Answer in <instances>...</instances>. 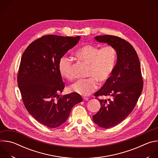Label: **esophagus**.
<instances>
[{
    "mask_svg": "<svg viewBox=\"0 0 158 158\" xmlns=\"http://www.w3.org/2000/svg\"><path fill=\"white\" fill-rule=\"evenodd\" d=\"M82 99H83V100H84V101H87V100L89 99V98H86V97H82Z\"/></svg>",
    "mask_w": 158,
    "mask_h": 158,
    "instance_id": "obj_1",
    "label": "esophagus"
}]
</instances>
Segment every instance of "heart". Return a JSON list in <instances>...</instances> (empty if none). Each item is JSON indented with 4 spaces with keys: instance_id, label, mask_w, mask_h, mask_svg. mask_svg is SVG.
Segmentation results:
<instances>
[{
    "instance_id": "obj_1",
    "label": "heart",
    "mask_w": 158,
    "mask_h": 158,
    "mask_svg": "<svg viewBox=\"0 0 158 158\" xmlns=\"http://www.w3.org/2000/svg\"><path fill=\"white\" fill-rule=\"evenodd\" d=\"M77 58L87 65V79H81L73 84L70 91L82 96H88L97 89L98 81L105 83L110 78L116 65L117 51L111 46L100 49L98 46L86 44L81 46L75 52ZM72 60L65 56L62 57L59 64L60 75L68 80L74 79L72 71Z\"/></svg>"
}]
</instances>
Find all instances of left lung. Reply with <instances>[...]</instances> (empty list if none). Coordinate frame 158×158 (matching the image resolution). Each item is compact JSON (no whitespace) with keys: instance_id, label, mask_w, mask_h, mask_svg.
Segmentation results:
<instances>
[{"instance_id":"1","label":"left lung","mask_w":158,"mask_h":158,"mask_svg":"<svg viewBox=\"0 0 158 158\" xmlns=\"http://www.w3.org/2000/svg\"><path fill=\"white\" fill-rule=\"evenodd\" d=\"M94 39L107 43L117 51V62L113 72L94 94L96 97L109 98L99 99L101 107L93 116L95 124L107 129L119 124L130 114L141 94L143 82L139 57L128 42L109 35L96 36Z\"/></svg>"}]
</instances>
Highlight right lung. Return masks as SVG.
Masks as SVG:
<instances>
[{"label":"right lung","mask_w":158,"mask_h":158,"mask_svg":"<svg viewBox=\"0 0 158 158\" xmlns=\"http://www.w3.org/2000/svg\"><path fill=\"white\" fill-rule=\"evenodd\" d=\"M80 39L44 35L32 42L22 54L17 76L22 101L29 114L48 127L62 125L74 106L82 101L76 93L58 95L64 88L59 61Z\"/></svg>","instance_id":"right-lung-1"}]
</instances>
